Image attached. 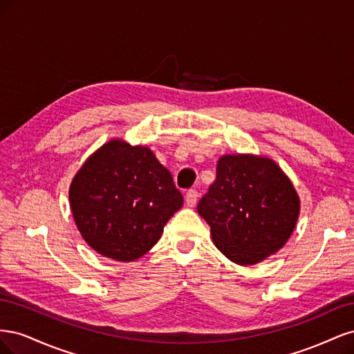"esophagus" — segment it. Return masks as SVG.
I'll return each mask as SVG.
<instances>
[{
    "label": "esophagus",
    "instance_id": "1",
    "mask_svg": "<svg viewBox=\"0 0 354 354\" xmlns=\"http://www.w3.org/2000/svg\"><path fill=\"white\" fill-rule=\"evenodd\" d=\"M198 198H199L198 190H195V189H190V190H187V192H186V196H185L186 205H187L189 208H194V207L196 205Z\"/></svg>",
    "mask_w": 354,
    "mask_h": 354
}]
</instances>
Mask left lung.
<instances>
[{"label":"left lung","mask_w":354,"mask_h":354,"mask_svg":"<svg viewBox=\"0 0 354 354\" xmlns=\"http://www.w3.org/2000/svg\"><path fill=\"white\" fill-rule=\"evenodd\" d=\"M292 181L272 158L234 153L217 162V178L198 203L217 250L239 266L261 263L291 238L299 216Z\"/></svg>","instance_id":"8db88e82"}]
</instances>
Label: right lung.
Returning a JSON list of instances; mask_svg holds the SVG:
<instances>
[{
	"label": "right lung",
	"mask_w": 354,
	"mask_h": 354,
	"mask_svg": "<svg viewBox=\"0 0 354 354\" xmlns=\"http://www.w3.org/2000/svg\"><path fill=\"white\" fill-rule=\"evenodd\" d=\"M69 203L87 245L106 259L130 263L153 248L183 196L151 149L112 138L72 178Z\"/></svg>",
	"instance_id": "add662e5"
}]
</instances>
